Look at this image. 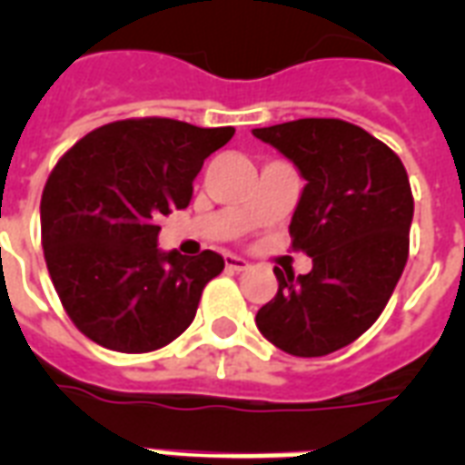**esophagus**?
<instances>
[{
  "mask_svg": "<svg viewBox=\"0 0 465 465\" xmlns=\"http://www.w3.org/2000/svg\"><path fill=\"white\" fill-rule=\"evenodd\" d=\"M224 262H226V268L229 270H236V272H241V270H246L248 268V261L246 258H241V255H224Z\"/></svg>",
  "mask_w": 465,
  "mask_h": 465,
  "instance_id": "34e87169",
  "label": "esophagus"
}]
</instances>
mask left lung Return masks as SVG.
<instances>
[{
    "instance_id": "left-lung-1",
    "label": "left lung",
    "mask_w": 465,
    "mask_h": 465,
    "mask_svg": "<svg viewBox=\"0 0 465 465\" xmlns=\"http://www.w3.org/2000/svg\"><path fill=\"white\" fill-rule=\"evenodd\" d=\"M253 134L306 181L290 236L313 261L299 277L275 268L280 287L255 325L287 354L323 357L371 328L403 275L411 181L396 152L345 120L302 118Z\"/></svg>"
}]
</instances>
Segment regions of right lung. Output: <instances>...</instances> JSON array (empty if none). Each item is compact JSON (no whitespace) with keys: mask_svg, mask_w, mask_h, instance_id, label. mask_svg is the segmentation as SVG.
Segmentation results:
<instances>
[{"mask_svg":"<svg viewBox=\"0 0 465 465\" xmlns=\"http://www.w3.org/2000/svg\"><path fill=\"white\" fill-rule=\"evenodd\" d=\"M232 137L233 127L130 118L98 127L57 161L40 197L43 253L62 306L86 338L142 354L193 323L224 258L161 253L156 222L188 207L204 159Z\"/></svg>","mask_w":465,"mask_h":465,"instance_id":"obj_1","label":"right lung"}]
</instances>
